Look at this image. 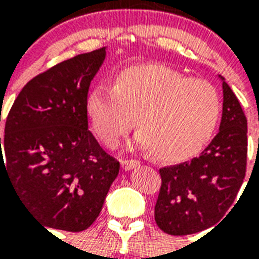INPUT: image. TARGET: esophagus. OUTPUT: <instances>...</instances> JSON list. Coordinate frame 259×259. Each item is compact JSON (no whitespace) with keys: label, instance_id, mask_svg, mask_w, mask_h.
<instances>
[{"label":"esophagus","instance_id":"esophagus-1","mask_svg":"<svg viewBox=\"0 0 259 259\" xmlns=\"http://www.w3.org/2000/svg\"><path fill=\"white\" fill-rule=\"evenodd\" d=\"M121 165L125 170H130L133 168H137L140 165V161L138 160H121Z\"/></svg>","mask_w":259,"mask_h":259}]
</instances>
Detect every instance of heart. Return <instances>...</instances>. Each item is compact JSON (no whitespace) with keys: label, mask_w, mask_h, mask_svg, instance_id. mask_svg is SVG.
Instances as JSON below:
<instances>
[{"label":"heart","mask_w":259,"mask_h":259,"mask_svg":"<svg viewBox=\"0 0 259 259\" xmlns=\"http://www.w3.org/2000/svg\"><path fill=\"white\" fill-rule=\"evenodd\" d=\"M86 113L94 133L107 148L117 146L136 123L134 144L154 150L160 160L179 162L199 153L221 117L218 90L161 64L119 71L113 87H94Z\"/></svg>","instance_id":"1"}]
</instances>
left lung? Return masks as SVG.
Listing matches in <instances>:
<instances>
[{
  "label": "left lung",
  "instance_id": "1",
  "mask_svg": "<svg viewBox=\"0 0 259 259\" xmlns=\"http://www.w3.org/2000/svg\"><path fill=\"white\" fill-rule=\"evenodd\" d=\"M219 78L223 89L219 133L199 157L160 169L154 219L169 235H189L217 225L245 179L247 119L231 87Z\"/></svg>",
  "mask_w": 259,
  "mask_h": 259
}]
</instances>
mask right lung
Masks as SVG:
<instances>
[{"label":"right lung","mask_w":259,"mask_h":259,"mask_svg":"<svg viewBox=\"0 0 259 259\" xmlns=\"http://www.w3.org/2000/svg\"><path fill=\"white\" fill-rule=\"evenodd\" d=\"M105 58L103 47L34 76L6 118L0 175H8L22 204L46 227L89 229L119 172V162L89 130L86 113L90 83Z\"/></svg>","instance_id":"obj_1"}]
</instances>
